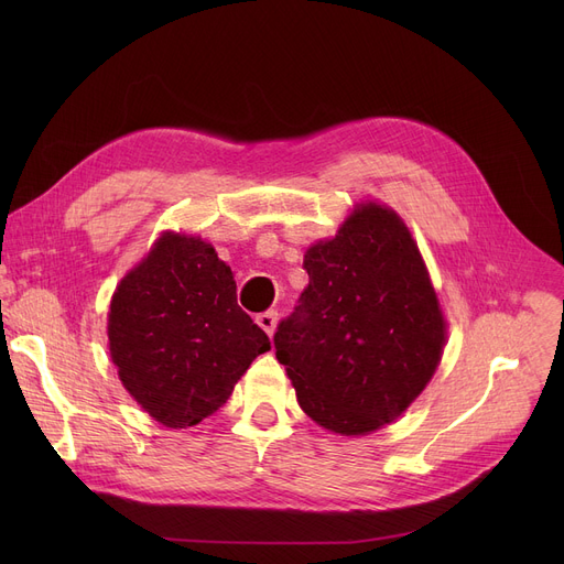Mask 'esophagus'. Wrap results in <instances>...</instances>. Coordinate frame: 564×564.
Here are the masks:
<instances>
[{"mask_svg":"<svg viewBox=\"0 0 564 564\" xmlns=\"http://www.w3.org/2000/svg\"><path fill=\"white\" fill-rule=\"evenodd\" d=\"M256 322H258V327H260L267 336H274L276 322H279V313H276V311H264V313H260V315L256 317Z\"/></svg>","mask_w":564,"mask_h":564,"instance_id":"1","label":"esophagus"}]
</instances>
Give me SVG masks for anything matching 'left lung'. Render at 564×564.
<instances>
[{"label": "left lung", "instance_id": "1", "mask_svg": "<svg viewBox=\"0 0 564 564\" xmlns=\"http://www.w3.org/2000/svg\"><path fill=\"white\" fill-rule=\"evenodd\" d=\"M302 304L279 324L276 359L302 411L340 436L398 421L434 377L448 338L427 264L404 219L361 200L304 253Z\"/></svg>", "mask_w": 564, "mask_h": 564}]
</instances>
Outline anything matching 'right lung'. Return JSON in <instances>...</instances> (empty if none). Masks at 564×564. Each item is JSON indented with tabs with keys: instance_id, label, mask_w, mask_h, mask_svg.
Here are the masks:
<instances>
[{
	"instance_id": "right-lung-1",
	"label": "right lung",
	"mask_w": 564,
	"mask_h": 564,
	"mask_svg": "<svg viewBox=\"0 0 564 564\" xmlns=\"http://www.w3.org/2000/svg\"><path fill=\"white\" fill-rule=\"evenodd\" d=\"M118 379L148 416L185 430L226 404L270 338L237 306L235 276L200 235L162 230L107 313Z\"/></svg>"
}]
</instances>
